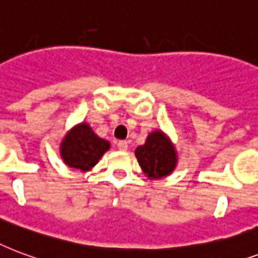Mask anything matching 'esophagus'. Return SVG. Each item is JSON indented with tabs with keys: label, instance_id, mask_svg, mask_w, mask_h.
I'll use <instances>...</instances> for the list:
<instances>
[{
	"label": "esophagus",
	"instance_id": "34e87169",
	"mask_svg": "<svg viewBox=\"0 0 258 258\" xmlns=\"http://www.w3.org/2000/svg\"><path fill=\"white\" fill-rule=\"evenodd\" d=\"M117 147H118L119 151H126L127 141H125V140H121V141H118V143H117Z\"/></svg>",
	"mask_w": 258,
	"mask_h": 258
}]
</instances>
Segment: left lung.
<instances>
[{"instance_id":"left-lung-1","label":"left lung","mask_w":258,"mask_h":258,"mask_svg":"<svg viewBox=\"0 0 258 258\" xmlns=\"http://www.w3.org/2000/svg\"><path fill=\"white\" fill-rule=\"evenodd\" d=\"M140 167L149 179L168 176L177 164V153L171 140L161 131L152 132L144 145L136 148Z\"/></svg>"}]
</instances>
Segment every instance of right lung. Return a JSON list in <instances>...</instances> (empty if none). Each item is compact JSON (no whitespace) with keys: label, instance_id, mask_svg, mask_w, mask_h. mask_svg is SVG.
Returning a JSON list of instances; mask_svg holds the SVG:
<instances>
[{"label":"right lung","instance_id":"add662e5","mask_svg":"<svg viewBox=\"0 0 258 258\" xmlns=\"http://www.w3.org/2000/svg\"><path fill=\"white\" fill-rule=\"evenodd\" d=\"M109 148V141L98 137L89 123L82 122L64 136L60 144V156L70 168L86 172L97 164Z\"/></svg>","mask_w":258,"mask_h":258}]
</instances>
